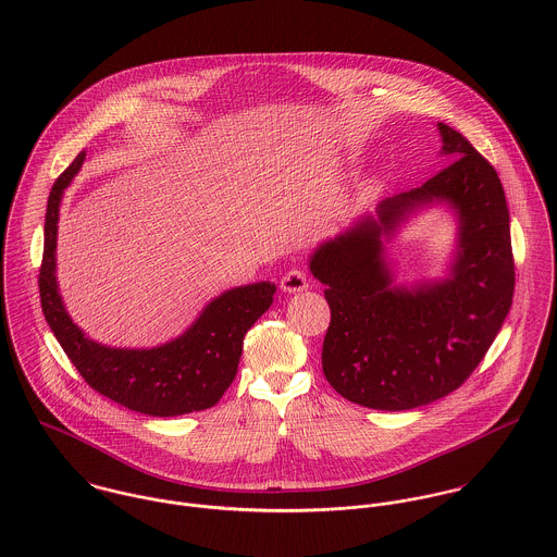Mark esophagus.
Segmentation results:
<instances>
[{"label":"esophagus","instance_id":"1","mask_svg":"<svg viewBox=\"0 0 557 557\" xmlns=\"http://www.w3.org/2000/svg\"><path fill=\"white\" fill-rule=\"evenodd\" d=\"M309 285H311V281H309V276L302 272V270H289L283 278H281V289L285 292V294H298V292H305V289H309Z\"/></svg>","mask_w":557,"mask_h":557}]
</instances>
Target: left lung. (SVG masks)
Masks as SVG:
<instances>
[{
  "label": "left lung",
  "instance_id": "left-lung-1",
  "mask_svg": "<svg viewBox=\"0 0 557 557\" xmlns=\"http://www.w3.org/2000/svg\"><path fill=\"white\" fill-rule=\"evenodd\" d=\"M442 157L453 160L420 188L384 199L311 255L325 285L330 325L321 367L341 397L384 411L429 405L457 391L480 364L512 305L510 214L495 169L455 128L437 124ZM448 205L458 248L437 282L397 286L385 261L411 213Z\"/></svg>",
  "mask_w": 557,
  "mask_h": 557
}]
</instances>
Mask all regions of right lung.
Returning <instances> with one entry per match:
<instances>
[{
    "label": "right lung",
    "instance_id": "add662e5",
    "mask_svg": "<svg viewBox=\"0 0 557 557\" xmlns=\"http://www.w3.org/2000/svg\"><path fill=\"white\" fill-rule=\"evenodd\" d=\"M83 160L85 152L55 180L47 203L38 287L49 327L81 377L96 393L133 411L166 418L216 405L238 373L244 334L270 309L276 285L261 281L221 294L186 332L152 349L109 347L91 341L69 315L55 276L60 203Z\"/></svg>",
    "mask_w": 557,
    "mask_h": 557
}]
</instances>
